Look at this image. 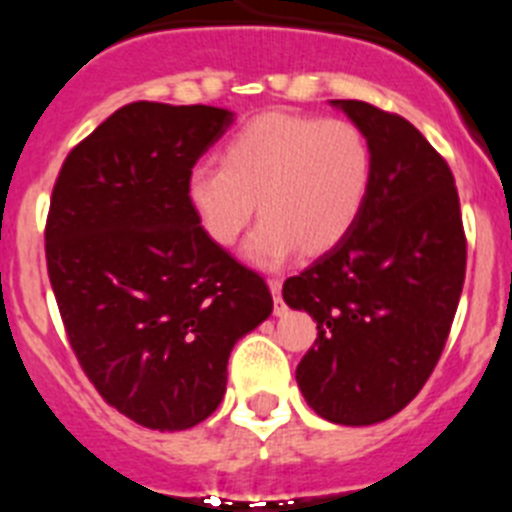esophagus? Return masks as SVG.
Segmentation results:
<instances>
[{"mask_svg":"<svg viewBox=\"0 0 512 512\" xmlns=\"http://www.w3.org/2000/svg\"><path fill=\"white\" fill-rule=\"evenodd\" d=\"M269 289L271 295H274V315H284V302H282V282L279 279H269Z\"/></svg>","mask_w":512,"mask_h":512,"instance_id":"esophagus-1","label":"esophagus"}]
</instances>
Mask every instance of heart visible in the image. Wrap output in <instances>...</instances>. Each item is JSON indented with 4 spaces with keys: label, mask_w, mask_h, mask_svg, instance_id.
Listing matches in <instances>:
<instances>
[{
    "label": "heart",
    "mask_w": 512,
    "mask_h": 512,
    "mask_svg": "<svg viewBox=\"0 0 512 512\" xmlns=\"http://www.w3.org/2000/svg\"><path fill=\"white\" fill-rule=\"evenodd\" d=\"M369 187L372 151L356 125L266 112L225 143L220 169L189 171L187 202L223 248L241 238L259 202L261 225L243 256L277 269L297 248L307 256L336 248L359 223Z\"/></svg>",
    "instance_id": "1"
}]
</instances>
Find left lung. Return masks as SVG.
<instances>
[{
  "instance_id": "left-lung-1",
  "label": "left lung",
  "mask_w": 512,
  "mask_h": 512,
  "mask_svg": "<svg viewBox=\"0 0 512 512\" xmlns=\"http://www.w3.org/2000/svg\"><path fill=\"white\" fill-rule=\"evenodd\" d=\"M372 151V187L354 230L284 282L318 323L297 384L320 418L372 425L400 413L431 377L459 305L467 241L449 164L405 117L330 99Z\"/></svg>"
}]
</instances>
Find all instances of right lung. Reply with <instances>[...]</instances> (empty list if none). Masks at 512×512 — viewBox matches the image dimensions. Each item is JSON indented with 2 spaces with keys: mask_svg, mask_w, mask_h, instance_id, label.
<instances>
[{
  "mask_svg": "<svg viewBox=\"0 0 512 512\" xmlns=\"http://www.w3.org/2000/svg\"><path fill=\"white\" fill-rule=\"evenodd\" d=\"M233 117L133 102L81 140L53 187L45 259L71 348L99 395L153 431L215 413L230 351L274 307L187 202L189 171Z\"/></svg>",
  "mask_w": 512,
  "mask_h": 512,
  "instance_id": "1",
  "label": "right lung"
}]
</instances>
